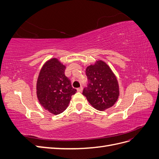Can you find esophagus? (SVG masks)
Segmentation results:
<instances>
[{
    "instance_id": "esophagus-1",
    "label": "esophagus",
    "mask_w": 159,
    "mask_h": 159,
    "mask_svg": "<svg viewBox=\"0 0 159 159\" xmlns=\"http://www.w3.org/2000/svg\"><path fill=\"white\" fill-rule=\"evenodd\" d=\"M82 90H83V88L81 87H81H80L79 88L77 89V91H79V92H81V91H82Z\"/></svg>"
}]
</instances>
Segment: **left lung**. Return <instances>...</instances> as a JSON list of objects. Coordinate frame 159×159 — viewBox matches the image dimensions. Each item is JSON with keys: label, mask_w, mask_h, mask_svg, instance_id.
<instances>
[{"label": "left lung", "mask_w": 159, "mask_h": 159, "mask_svg": "<svg viewBox=\"0 0 159 159\" xmlns=\"http://www.w3.org/2000/svg\"><path fill=\"white\" fill-rule=\"evenodd\" d=\"M85 73L89 81L82 93L88 102L99 111L111 107L119 98V88L110 67L105 61L98 60L88 66Z\"/></svg>", "instance_id": "1"}]
</instances>
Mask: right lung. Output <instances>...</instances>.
Listing matches in <instances>:
<instances>
[{
  "instance_id": "right-lung-1",
  "label": "right lung",
  "mask_w": 159,
  "mask_h": 159,
  "mask_svg": "<svg viewBox=\"0 0 159 159\" xmlns=\"http://www.w3.org/2000/svg\"><path fill=\"white\" fill-rule=\"evenodd\" d=\"M65 69L66 66L54 57L43 65L38 77V99L43 107L54 115H58L66 109L71 95L77 91L65 75Z\"/></svg>"
}]
</instances>
